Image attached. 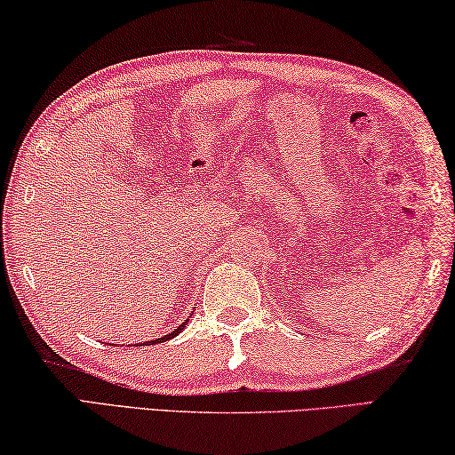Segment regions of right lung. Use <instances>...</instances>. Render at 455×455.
Listing matches in <instances>:
<instances>
[{"mask_svg":"<svg viewBox=\"0 0 455 455\" xmlns=\"http://www.w3.org/2000/svg\"><path fill=\"white\" fill-rule=\"evenodd\" d=\"M186 325H188V320L186 322H183L181 325H180V328L178 330H173L172 333H170V336H164V338H157V339H154V341H146V344H157V341H167V339H172V338H175V336H178V333L183 330V328H186Z\"/></svg>","mask_w":455,"mask_h":455,"instance_id":"obj_1","label":"right lung"}]
</instances>
